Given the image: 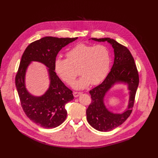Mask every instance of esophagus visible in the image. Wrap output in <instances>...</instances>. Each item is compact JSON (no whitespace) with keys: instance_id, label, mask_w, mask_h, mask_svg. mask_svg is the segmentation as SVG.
Here are the masks:
<instances>
[{"instance_id":"34e87169","label":"esophagus","mask_w":158,"mask_h":158,"mask_svg":"<svg viewBox=\"0 0 158 158\" xmlns=\"http://www.w3.org/2000/svg\"><path fill=\"white\" fill-rule=\"evenodd\" d=\"M81 94H82V93H79V92H74V93H73V95H74V96L75 98L78 97V96H80Z\"/></svg>"}]
</instances>
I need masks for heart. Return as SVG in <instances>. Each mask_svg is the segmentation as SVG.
<instances>
[{
	"instance_id": "heart-1",
	"label": "heart",
	"mask_w": 158,
	"mask_h": 158,
	"mask_svg": "<svg viewBox=\"0 0 158 158\" xmlns=\"http://www.w3.org/2000/svg\"><path fill=\"white\" fill-rule=\"evenodd\" d=\"M67 59H56L54 69L60 79L68 85L73 84L78 73L80 79L74 83L76 89H83L90 84L101 82L109 73L110 55L104 45H91L79 43L66 53Z\"/></svg>"
}]
</instances>
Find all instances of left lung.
<instances>
[{
  "mask_svg": "<svg viewBox=\"0 0 158 158\" xmlns=\"http://www.w3.org/2000/svg\"><path fill=\"white\" fill-rule=\"evenodd\" d=\"M91 39L98 42L107 41L114 49L113 65L104 81L89 91L92 101L86 110L89 124L98 131L107 132L121 125L130 116L139 84V75L134 58L126 47L110 38ZM118 83L127 84L130 91L128 107L121 114L109 111L104 104L106 93Z\"/></svg>",
  "mask_w": 158,
  "mask_h": 158,
  "instance_id": "8db88e82",
  "label": "left lung"
}]
</instances>
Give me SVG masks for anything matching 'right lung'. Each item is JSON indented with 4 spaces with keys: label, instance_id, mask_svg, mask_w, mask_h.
Instances as JSON below:
<instances>
[{
    "label": "right lung",
    "instance_id": "1",
    "mask_svg": "<svg viewBox=\"0 0 158 158\" xmlns=\"http://www.w3.org/2000/svg\"><path fill=\"white\" fill-rule=\"evenodd\" d=\"M77 38L45 37L31 43L22 56L15 76L17 91L26 116L42 127H56L67 117L65 106L73 100L74 96L73 91L64 85L54 71V62L62 48ZM33 61L40 62L48 67L50 87L40 97L32 95L25 87L26 71Z\"/></svg>",
    "mask_w": 158,
    "mask_h": 158
}]
</instances>
